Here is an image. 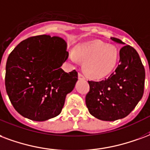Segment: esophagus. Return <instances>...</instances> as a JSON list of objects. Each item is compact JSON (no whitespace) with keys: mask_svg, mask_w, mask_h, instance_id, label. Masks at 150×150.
I'll return each mask as SVG.
<instances>
[{"mask_svg":"<svg viewBox=\"0 0 150 150\" xmlns=\"http://www.w3.org/2000/svg\"><path fill=\"white\" fill-rule=\"evenodd\" d=\"M78 77H79V79H85V77H84L82 73H79Z\"/></svg>","mask_w":150,"mask_h":150,"instance_id":"1","label":"esophagus"}]
</instances>
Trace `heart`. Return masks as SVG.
I'll list each match as a JSON object with an SVG mask.
<instances>
[{
  "label": "heart",
  "instance_id": "b5f03b06",
  "mask_svg": "<svg viewBox=\"0 0 150 150\" xmlns=\"http://www.w3.org/2000/svg\"><path fill=\"white\" fill-rule=\"evenodd\" d=\"M73 62L83 61L84 71L89 77L99 79L111 73L117 66L119 52L117 47L103 41L94 40L78 44L70 53Z\"/></svg>",
  "mask_w": 150,
  "mask_h": 150
}]
</instances>
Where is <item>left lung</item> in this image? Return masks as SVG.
<instances>
[{
    "mask_svg": "<svg viewBox=\"0 0 150 150\" xmlns=\"http://www.w3.org/2000/svg\"><path fill=\"white\" fill-rule=\"evenodd\" d=\"M117 44H125L111 37ZM119 65L107 79L88 81L86 105L90 114L102 121L122 119L135 108L144 93L146 73L137 51L124 45L119 52Z\"/></svg>",
    "mask_w": 150,
    "mask_h": 150,
    "instance_id": "left-lung-1",
    "label": "left lung"
}]
</instances>
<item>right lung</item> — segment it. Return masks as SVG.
Masks as SVG:
<instances>
[{"mask_svg":"<svg viewBox=\"0 0 150 150\" xmlns=\"http://www.w3.org/2000/svg\"><path fill=\"white\" fill-rule=\"evenodd\" d=\"M67 47L60 37L41 35L23 40L9 54L5 88L23 117L44 122L61 113L78 80L75 70L67 73L60 67L68 58Z\"/></svg>","mask_w":150,"mask_h":150,"instance_id":"add662e5","label":"right lung"}]
</instances>
